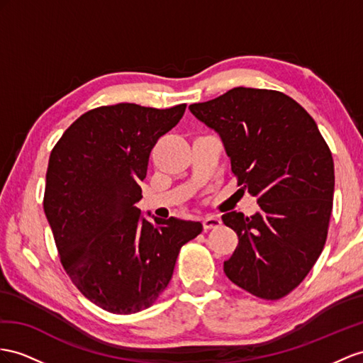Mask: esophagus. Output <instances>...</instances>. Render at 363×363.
I'll list each match as a JSON object with an SVG mask.
<instances>
[{
    "mask_svg": "<svg viewBox=\"0 0 363 363\" xmlns=\"http://www.w3.org/2000/svg\"><path fill=\"white\" fill-rule=\"evenodd\" d=\"M220 224H222V220L218 216H207L206 219H203V222H202V225H203V228H206V230L218 228Z\"/></svg>",
    "mask_w": 363,
    "mask_h": 363,
    "instance_id": "obj_1",
    "label": "esophagus"
}]
</instances>
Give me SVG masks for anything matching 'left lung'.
I'll list each match as a JSON object with an SVG mask.
<instances>
[{"instance_id":"8db88e82","label":"left lung","mask_w":363,"mask_h":363,"mask_svg":"<svg viewBox=\"0 0 363 363\" xmlns=\"http://www.w3.org/2000/svg\"><path fill=\"white\" fill-rule=\"evenodd\" d=\"M190 111L219 133L238 185L261 207L252 218L222 216L239 238L224 272L259 299H282L310 273L327 240L330 147L308 111L277 90L235 87Z\"/></svg>"}]
</instances>
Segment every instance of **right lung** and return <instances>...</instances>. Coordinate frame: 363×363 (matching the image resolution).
Returning <instances> with one entry per match:
<instances>
[{"label": "right lung", "instance_id": "obj_1", "mask_svg": "<svg viewBox=\"0 0 363 363\" xmlns=\"http://www.w3.org/2000/svg\"><path fill=\"white\" fill-rule=\"evenodd\" d=\"M185 107H96L50 153L43 206L60 261L73 285L108 313L152 306L170 282L181 247L202 231L201 222L147 220L136 207L152 148Z\"/></svg>", "mask_w": 363, "mask_h": 363}]
</instances>
